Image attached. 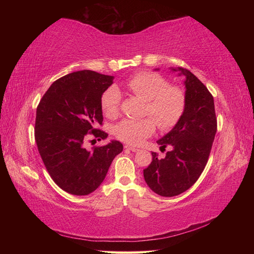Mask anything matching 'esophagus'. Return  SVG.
Returning <instances> with one entry per match:
<instances>
[{
	"label": "esophagus",
	"instance_id": "34e87169",
	"mask_svg": "<svg viewBox=\"0 0 254 254\" xmlns=\"http://www.w3.org/2000/svg\"><path fill=\"white\" fill-rule=\"evenodd\" d=\"M124 148H127V149H128V150H131V152H137V150H139L137 147H135V146H131V145H126V146H124Z\"/></svg>",
	"mask_w": 254,
	"mask_h": 254
}]
</instances>
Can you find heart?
<instances>
[{
  "instance_id": "heart-1",
  "label": "heart",
  "mask_w": 254,
  "mask_h": 254,
  "mask_svg": "<svg viewBox=\"0 0 254 254\" xmlns=\"http://www.w3.org/2000/svg\"><path fill=\"white\" fill-rule=\"evenodd\" d=\"M127 90L139 98L146 100L144 115L155 119L163 130L170 128L180 120L186 109L185 91L178 86L169 85L168 79L154 72H138L127 79ZM121 104V93L116 87H109L101 96L100 105L109 118L118 116ZM156 123L151 118L124 119L115 127V135L131 145L141 144L152 135Z\"/></svg>"
}]
</instances>
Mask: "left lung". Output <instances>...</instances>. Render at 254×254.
<instances>
[{
  "label": "left lung",
  "instance_id": "left-lung-1",
  "mask_svg": "<svg viewBox=\"0 0 254 254\" xmlns=\"http://www.w3.org/2000/svg\"><path fill=\"white\" fill-rule=\"evenodd\" d=\"M171 69L186 76V109L174 128L157 141L161 150L170 148L165 158L153 152L152 163L144 169L150 190L167 197L179 195L196 182L217 131L214 98L206 86L186 68Z\"/></svg>",
  "mask_w": 254,
  "mask_h": 254
}]
</instances>
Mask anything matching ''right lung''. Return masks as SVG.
Wrapping results in <instances>:
<instances>
[{
    "instance_id": "add662e5",
    "label": "right lung",
    "mask_w": 254,
    "mask_h": 254,
    "mask_svg": "<svg viewBox=\"0 0 254 254\" xmlns=\"http://www.w3.org/2000/svg\"><path fill=\"white\" fill-rule=\"evenodd\" d=\"M113 76L89 69L57 79L37 107L35 139L52 180L73 195H87L102 181L113 158L123 150L119 141L87 150L88 134L99 139L108 134L102 124L101 96Z\"/></svg>"
}]
</instances>
